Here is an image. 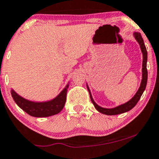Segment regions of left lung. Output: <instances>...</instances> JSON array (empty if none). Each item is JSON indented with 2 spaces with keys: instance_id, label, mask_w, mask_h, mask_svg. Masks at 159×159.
<instances>
[{
  "instance_id": "obj_1",
  "label": "left lung",
  "mask_w": 159,
  "mask_h": 159,
  "mask_svg": "<svg viewBox=\"0 0 159 159\" xmlns=\"http://www.w3.org/2000/svg\"><path fill=\"white\" fill-rule=\"evenodd\" d=\"M133 35H134V39H136V42L139 43V47H140L142 54H143V64H142V80L140 86H139V89H138L137 92L136 94L127 102L121 105L116 106L114 107H111V108H107V107H101L98 105L96 102H95L92 95L91 91L89 89V87L88 86V83H86L87 89H88L89 93L90 95V99H91L92 102L94 105V107H95L97 111L100 113L103 114H106V115H116V114H120L125 113V112L129 111V110L134 107L135 105L137 104L139 102V98L143 95V92L145 91V89L146 87V84H147V79H148V73H147V68H146V64H147V51H146V48L145 46L144 41H143V38H142L141 35L139 32H133Z\"/></svg>"
}]
</instances>
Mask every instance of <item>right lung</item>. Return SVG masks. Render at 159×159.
Here are the masks:
<instances>
[{
    "label": "right lung",
    "mask_w": 159,
    "mask_h": 159,
    "mask_svg": "<svg viewBox=\"0 0 159 159\" xmlns=\"http://www.w3.org/2000/svg\"><path fill=\"white\" fill-rule=\"evenodd\" d=\"M70 82L58 95L52 99L45 102H34L23 98L11 89V95L16 105L25 112L32 117H45L55 115L64 108L66 102V93Z\"/></svg>",
    "instance_id": "obj_1"
}]
</instances>
